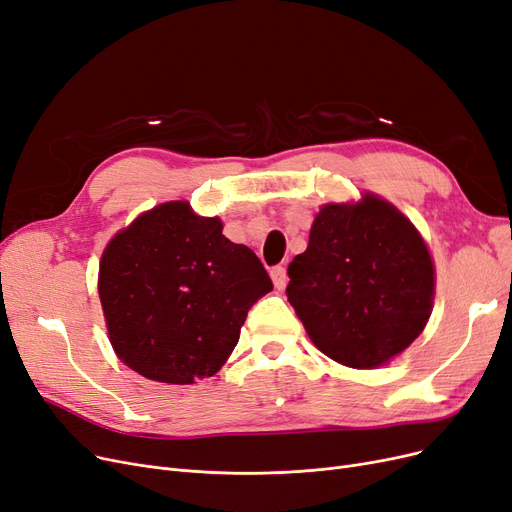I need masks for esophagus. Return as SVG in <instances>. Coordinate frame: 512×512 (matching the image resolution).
<instances>
[{
    "label": "esophagus",
    "instance_id": "obj_1",
    "mask_svg": "<svg viewBox=\"0 0 512 512\" xmlns=\"http://www.w3.org/2000/svg\"><path fill=\"white\" fill-rule=\"evenodd\" d=\"M272 280H274V286L278 288V291H282V288L286 286L288 282V276H286V268L284 265H276V268H272Z\"/></svg>",
    "mask_w": 512,
    "mask_h": 512
}]
</instances>
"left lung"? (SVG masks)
<instances>
[{
  "mask_svg": "<svg viewBox=\"0 0 512 512\" xmlns=\"http://www.w3.org/2000/svg\"><path fill=\"white\" fill-rule=\"evenodd\" d=\"M286 297L330 360L374 368L425 328L433 261L416 228L387 201L324 205L305 253L288 265Z\"/></svg>",
  "mask_w": 512,
  "mask_h": 512,
  "instance_id": "1",
  "label": "left lung"
}]
</instances>
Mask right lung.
Listing matches in <instances>:
<instances>
[{"instance_id": "obj_1", "label": "right lung", "mask_w": 512, "mask_h": 512, "mask_svg": "<svg viewBox=\"0 0 512 512\" xmlns=\"http://www.w3.org/2000/svg\"><path fill=\"white\" fill-rule=\"evenodd\" d=\"M272 291L259 257L221 234L217 217L165 203L119 232L100 261L110 343L150 381L213 376L238 343L249 309Z\"/></svg>"}]
</instances>
